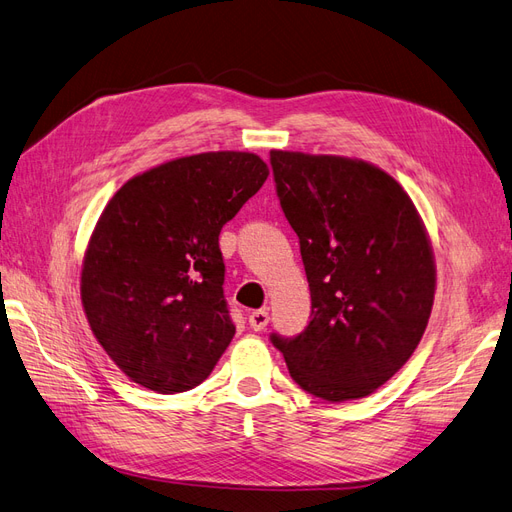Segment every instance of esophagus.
<instances>
[{
  "label": "esophagus",
  "instance_id": "1",
  "mask_svg": "<svg viewBox=\"0 0 512 512\" xmlns=\"http://www.w3.org/2000/svg\"><path fill=\"white\" fill-rule=\"evenodd\" d=\"M247 322H250V327L254 331H262L269 324V312L267 309H256V312H252L250 318H247Z\"/></svg>",
  "mask_w": 512,
  "mask_h": 512
}]
</instances>
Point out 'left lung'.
Here are the masks:
<instances>
[{"instance_id":"8db88e82","label":"left lung","mask_w":512,"mask_h":512,"mask_svg":"<svg viewBox=\"0 0 512 512\" xmlns=\"http://www.w3.org/2000/svg\"><path fill=\"white\" fill-rule=\"evenodd\" d=\"M277 196L312 294L297 337L271 335L292 380L320 399H361L391 380L427 329L436 262L425 224L382 168L271 151Z\"/></svg>"}]
</instances>
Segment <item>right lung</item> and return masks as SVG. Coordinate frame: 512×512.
Segmentation results:
<instances>
[{
  "label": "right lung",
  "instance_id": "1",
  "mask_svg": "<svg viewBox=\"0 0 512 512\" xmlns=\"http://www.w3.org/2000/svg\"><path fill=\"white\" fill-rule=\"evenodd\" d=\"M267 177L256 153L209 151L153 166L108 200L85 250L81 301L132 382L183 393L220 361L235 335L220 230Z\"/></svg>",
  "mask_w": 512,
  "mask_h": 512
}]
</instances>
